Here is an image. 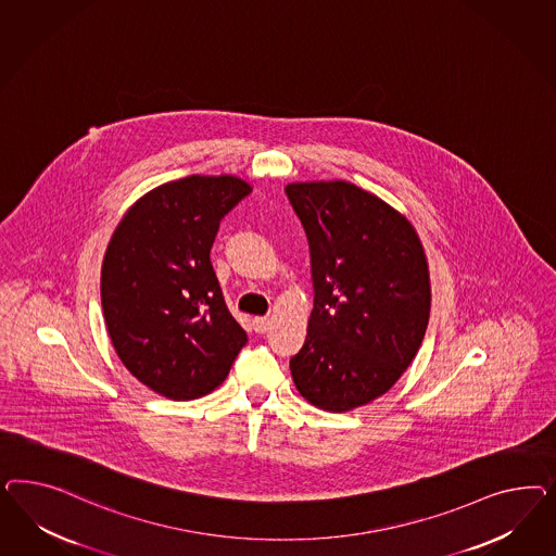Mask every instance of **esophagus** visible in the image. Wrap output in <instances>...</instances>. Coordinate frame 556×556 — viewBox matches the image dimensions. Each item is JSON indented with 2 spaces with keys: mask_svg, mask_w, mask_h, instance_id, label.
Segmentation results:
<instances>
[{
  "mask_svg": "<svg viewBox=\"0 0 556 556\" xmlns=\"http://www.w3.org/2000/svg\"><path fill=\"white\" fill-rule=\"evenodd\" d=\"M253 328H254V332H258V334H265V332H269V328H270L269 318H263V316H258V318H254Z\"/></svg>",
  "mask_w": 556,
  "mask_h": 556,
  "instance_id": "1",
  "label": "esophagus"
}]
</instances>
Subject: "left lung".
I'll return each mask as SVG.
<instances>
[{"instance_id":"1","label":"left lung","mask_w":556,"mask_h":556,"mask_svg":"<svg viewBox=\"0 0 556 556\" xmlns=\"http://www.w3.org/2000/svg\"><path fill=\"white\" fill-rule=\"evenodd\" d=\"M312 256L314 309L289 369L298 391L326 412L388 393L420 349L430 277L414 226L346 181L286 187Z\"/></svg>"}]
</instances>
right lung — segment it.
Wrapping results in <instances>:
<instances>
[{
    "mask_svg": "<svg viewBox=\"0 0 556 556\" xmlns=\"http://www.w3.org/2000/svg\"><path fill=\"white\" fill-rule=\"evenodd\" d=\"M251 191L232 175L170 181L140 198L108 244L101 307L112 344L140 383L168 400L214 391L249 340L210 251L222 218Z\"/></svg>",
    "mask_w": 556,
    "mask_h": 556,
    "instance_id": "1",
    "label": "right lung"
}]
</instances>
